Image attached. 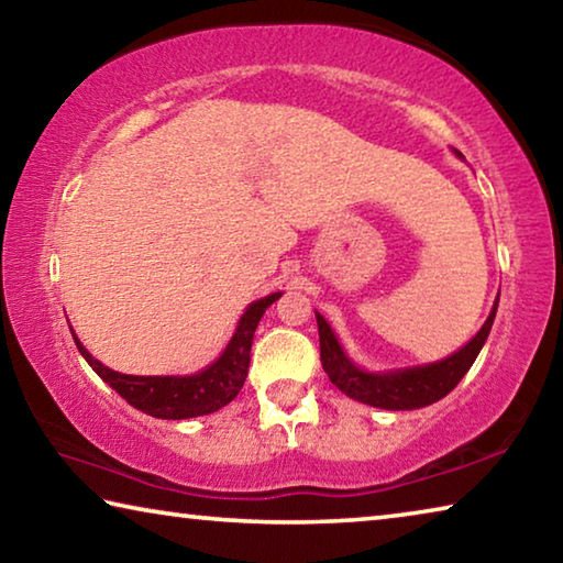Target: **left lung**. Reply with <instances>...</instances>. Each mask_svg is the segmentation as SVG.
Segmentation results:
<instances>
[{
    "instance_id": "obj_1",
    "label": "left lung",
    "mask_w": 563,
    "mask_h": 563,
    "mask_svg": "<svg viewBox=\"0 0 563 563\" xmlns=\"http://www.w3.org/2000/svg\"><path fill=\"white\" fill-rule=\"evenodd\" d=\"M497 302L489 312L487 322L482 330L466 342L462 350L454 355L444 357L440 362H430L422 367H405V369H389V373H367L360 369L352 362L345 350L335 338V332L328 325V320L316 312L318 318V332H320V360L322 369H325L330 383L335 385L340 393L357 399L362 405L379 407V409H419L437 402L452 393L460 385V379L470 373L476 355L484 347L489 338L494 316H497Z\"/></svg>"
}]
</instances>
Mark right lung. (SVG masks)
I'll use <instances>...</instances> for the list:
<instances>
[{
	"label": "right lung",
	"instance_id": "add662e5",
	"mask_svg": "<svg viewBox=\"0 0 563 563\" xmlns=\"http://www.w3.org/2000/svg\"><path fill=\"white\" fill-rule=\"evenodd\" d=\"M280 295L283 292H273L268 298H261L247 305L231 342H228V347L223 350V355L218 357L213 365L201 369V373L186 377H141L113 373L107 365H101L97 357H91V352L81 345L74 332L71 335L84 360L93 367V373H97L103 383L117 389L131 407H136L141 412L158 419L201 417L225 407L231 399H235L238 393H241L247 377V365H251V345L255 328H258L265 308L278 300Z\"/></svg>",
	"mask_w": 563,
	"mask_h": 563
}]
</instances>
